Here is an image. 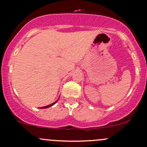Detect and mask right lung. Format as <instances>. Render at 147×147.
Returning a JSON list of instances; mask_svg holds the SVG:
<instances>
[{
  "label": "right lung",
  "instance_id": "right-lung-1",
  "mask_svg": "<svg viewBox=\"0 0 147 147\" xmlns=\"http://www.w3.org/2000/svg\"><path fill=\"white\" fill-rule=\"evenodd\" d=\"M57 101H58V99H57V100L56 101V102H54V103H52V104H50V105H48V106H43V107H41V108H40V109H47V108H49V107H50V106H53L54 104H56Z\"/></svg>",
  "mask_w": 147,
  "mask_h": 147
}]
</instances>
